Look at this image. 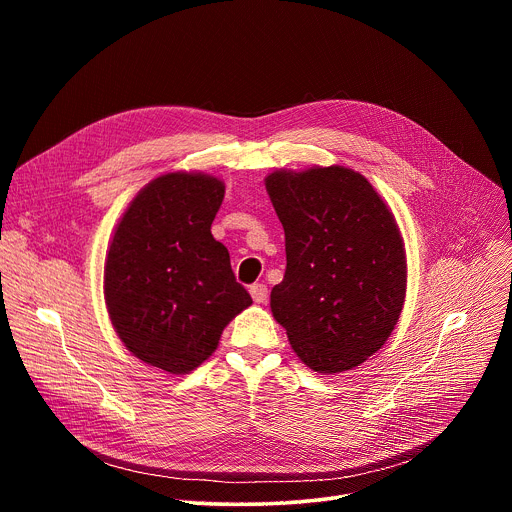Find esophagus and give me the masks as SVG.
Wrapping results in <instances>:
<instances>
[{"mask_svg": "<svg viewBox=\"0 0 512 512\" xmlns=\"http://www.w3.org/2000/svg\"><path fill=\"white\" fill-rule=\"evenodd\" d=\"M249 291H251L253 302L263 304V302L267 300V285H265V283H253V285L249 287Z\"/></svg>", "mask_w": 512, "mask_h": 512, "instance_id": "obj_1", "label": "esophagus"}]
</instances>
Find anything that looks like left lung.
Returning a JSON list of instances; mask_svg holds the SVG:
<instances>
[{
	"label": "left lung",
	"instance_id": "8db88e82",
	"mask_svg": "<svg viewBox=\"0 0 512 512\" xmlns=\"http://www.w3.org/2000/svg\"><path fill=\"white\" fill-rule=\"evenodd\" d=\"M265 188L287 257L271 289L273 318L312 371H350L387 342L403 310L407 263L395 216L344 166L277 170Z\"/></svg>",
	"mask_w": 512,
	"mask_h": 512
}]
</instances>
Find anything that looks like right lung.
I'll list each match as a JSON object with an SVG mask.
<instances>
[{
	"instance_id": "add662e5",
	"label": "right lung",
	"mask_w": 512,
	"mask_h": 512,
	"mask_svg": "<svg viewBox=\"0 0 512 512\" xmlns=\"http://www.w3.org/2000/svg\"><path fill=\"white\" fill-rule=\"evenodd\" d=\"M225 184L172 172L131 200L105 261V304L127 350L186 375L216 350L227 324L253 304L210 225Z\"/></svg>"
}]
</instances>
